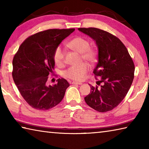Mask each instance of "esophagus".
<instances>
[{
	"mask_svg": "<svg viewBox=\"0 0 149 149\" xmlns=\"http://www.w3.org/2000/svg\"><path fill=\"white\" fill-rule=\"evenodd\" d=\"M73 85H82V83H80V82H77V81H73L72 82Z\"/></svg>",
	"mask_w": 149,
	"mask_h": 149,
	"instance_id": "34e87169",
	"label": "esophagus"
}]
</instances>
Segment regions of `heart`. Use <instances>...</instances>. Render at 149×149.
<instances>
[{
	"mask_svg": "<svg viewBox=\"0 0 149 149\" xmlns=\"http://www.w3.org/2000/svg\"><path fill=\"white\" fill-rule=\"evenodd\" d=\"M68 46L77 52L81 53V58L93 64L95 63L97 58V51L90 47V42L85 38L78 36L74 38L68 43ZM66 51L63 47L58 46L54 51L53 59L56 65L62 66L64 63ZM90 67L87 63H83L77 66H72L64 72V75L70 79L81 81L85 79L86 73Z\"/></svg>",
	"mask_w": 149,
	"mask_h": 149,
	"instance_id": "heart-1",
	"label": "heart"
}]
</instances>
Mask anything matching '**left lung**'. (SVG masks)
I'll return each instance as SVG.
<instances>
[{
  "label": "left lung",
  "mask_w": 149,
  "mask_h": 149,
  "mask_svg": "<svg viewBox=\"0 0 149 149\" xmlns=\"http://www.w3.org/2000/svg\"><path fill=\"white\" fill-rule=\"evenodd\" d=\"M79 31L95 40L98 48V62L93 73L100 80L91 85V93L85 97L88 106L98 112H107L123 101L133 82L135 66L125 45L119 38L103 30L79 28Z\"/></svg>",
  "instance_id": "1"
}]
</instances>
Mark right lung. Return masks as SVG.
I'll return each instance as SVG.
<instances>
[{
  "mask_svg": "<svg viewBox=\"0 0 149 149\" xmlns=\"http://www.w3.org/2000/svg\"><path fill=\"white\" fill-rule=\"evenodd\" d=\"M75 29H49L28 37L13 58L12 77L27 104L38 110H47L60 103L70 86L64 79L47 86L48 75L55 68L54 51Z\"/></svg>",
  "mask_w": 149,
  "mask_h": 149,
  "instance_id": "obj_1",
  "label": "right lung"
}]
</instances>
